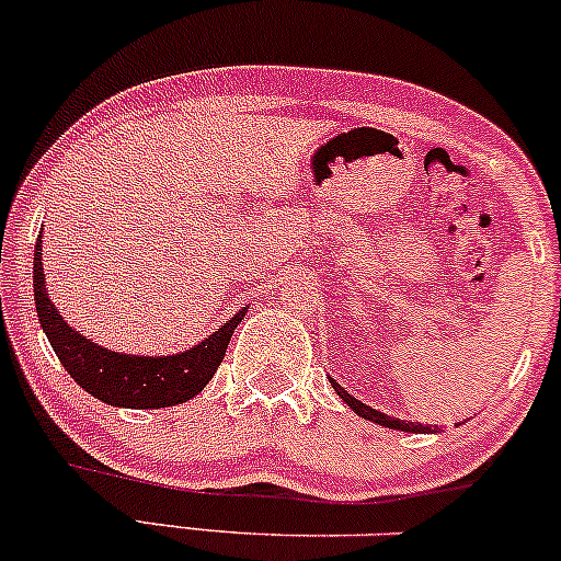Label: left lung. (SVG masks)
Instances as JSON below:
<instances>
[{"instance_id": "obj_1", "label": "left lung", "mask_w": 561, "mask_h": 561, "mask_svg": "<svg viewBox=\"0 0 561 561\" xmlns=\"http://www.w3.org/2000/svg\"><path fill=\"white\" fill-rule=\"evenodd\" d=\"M331 386H333V391L339 393V399H342L346 407H350L354 414H359L363 416V420H370V422H375V424H382V427H391V430H401V432H420V435H424V432H437V427H427V424H420V422H403V420H393V416H388V414H382V411H378V409H373V407H367V403H363V401H357L354 399V396H350L344 391L342 386H339L336 380L331 378Z\"/></svg>"}]
</instances>
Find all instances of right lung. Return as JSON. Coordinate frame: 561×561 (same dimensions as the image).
<instances>
[{"instance_id":"right-lung-1","label":"right lung","mask_w":561,"mask_h":561,"mask_svg":"<svg viewBox=\"0 0 561 561\" xmlns=\"http://www.w3.org/2000/svg\"><path fill=\"white\" fill-rule=\"evenodd\" d=\"M41 238H44V230L35 240L33 259L35 310H38V321L44 325L56 357L61 359L64 370L72 375L84 391L108 407L124 409L175 407V403L194 399L196 393L204 391V386L215 378L219 363L225 359V350H228L238 323L243 321L245 308L238 310L222 329L211 331L204 342L188 346L186 352L170 354V357L111 352L75 331L59 316L56 305L48 300Z\"/></svg>"}]
</instances>
